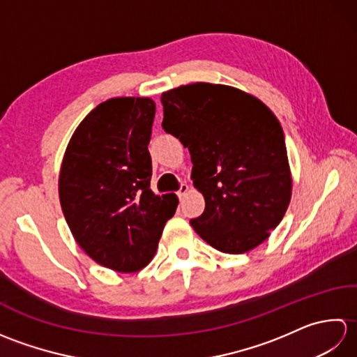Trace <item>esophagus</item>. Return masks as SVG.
Returning a JSON list of instances; mask_svg holds the SVG:
<instances>
[{
  "label": "esophagus",
  "instance_id": "obj_1",
  "mask_svg": "<svg viewBox=\"0 0 357 357\" xmlns=\"http://www.w3.org/2000/svg\"><path fill=\"white\" fill-rule=\"evenodd\" d=\"M190 192V185H187V184H181V187H179V190L176 192V195H178V198L179 199H183L184 196Z\"/></svg>",
  "mask_w": 357,
  "mask_h": 357
}]
</instances>
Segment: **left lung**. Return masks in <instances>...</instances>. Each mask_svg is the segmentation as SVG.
Masks as SVG:
<instances>
[{
	"instance_id": "8db88e82",
	"label": "left lung",
	"mask_w": 357,
	"mask_h": 357,
	"mask_svg": "<svg viewBox=\"0 0 357 357\" xmlns=\"http://www.w3.org/2000/svg\"><path fill=\"white\" fill-rule=\"evenodd\" d=\"M162 127L192 156L195 188L206 199L195 231L222 253L250 252L282 221L291 172L282 127L267 105L236 87L210 82L161 95Z\"/></svg>"
}]
</instances>
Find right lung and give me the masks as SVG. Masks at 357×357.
Segmentation results:
<instances>
[{"label":"right lung","instance_id":"1","mask_svg":"<svg viewBox=\"0 0 357 357\" xmlns=\"http://www.w3.org/2000/svg\"><path fill=\"white\" fill-rule=\"evenodd\" d=\"M151 98H112L81 121L59 170V202L79 247L102 267L133 273L153 259L176 195L150 188Z\"/></svg>","mask_w":357,"mask_h":357}]
</instances>
